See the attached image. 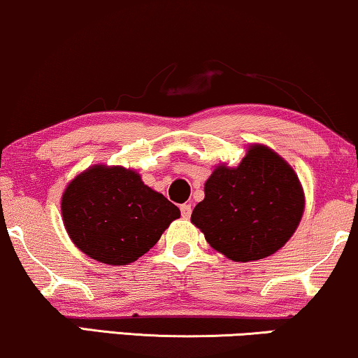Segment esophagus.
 I'll return each mask as SVG.
<instances>
[{
  "label": "esophagus",
  "mask_w": 358,
  "mask_h": 358,
  "mask_svg": "<svg viewBox=\"0 0 358 358\" xmlns=\"http://www.w3.org/2000/svg\"><path fill=\"white\" fill-rule=\"evenodd\" d=\"M192 205H189V203H185V205H182L180 206V211H182V216H183V220H188L189 216H192Z\"/></svg>",
  "instance_id": "esophagus-1"
}]
</instances>
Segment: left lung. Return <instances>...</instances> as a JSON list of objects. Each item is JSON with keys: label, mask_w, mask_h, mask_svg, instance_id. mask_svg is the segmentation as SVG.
<instances>
[{"label": "left lung", "mask_w": 358, "mask_h": 358, "mask_svg": "<svg viewBox=\"0 0 358 358\" xmlns=\"http://www.w3.org/2000/svg\"><path fill=\"white\" fill-rule=\"evenodd\" d=\"M304 205V189L292 166L269 147L255 143L238 166H216L192 223L228 259L257 261L289 241Z\"/></svg>", "instance_id": "1"}]
</instances>
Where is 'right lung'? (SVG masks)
Masks as SVG:
<instances>
[{"label": "right lung", "instance_id": "obj_1", "mask_svg": "<svg viewBox=\"0 0 358 358\" xmlns=\"http://www.w3.org/2000/svg\"><path fill=\"white\" fill-rule=\"evenodd\" d=\"M62 221L72 243L103 264L125 266L157 244L180 210L135 170L94 165L67 185Z\"/></svg>", "mask_w": 358, "mask_h": 358}]
</instances>
